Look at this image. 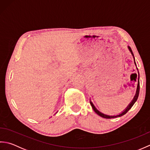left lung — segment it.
<instances>
[{
    "mask_svg": "<svg viewBox=\"0 0 150 150\" xmlns=\"http://www.w3.org/2000/svg\"><path fill=\"white\" fill-rule=\"evenodd\" d=\"M128 48L129 51V52L131 53V54L132 55L133 57V59H134V63H135V65L136 66V68L137 69V71H138V75H139V78H138V84H137V90H136V93H135V95L134 97H133V98L132 99V100L130 102V103L128 105V106H127L125 109H124L122 112L120 113L119 114H117V115H107V114H105L103 112H101V111H100L98 110L97 109V108L95 106V105L93 104V103H92L91 99H90V104L91 106L92 107V108H93V110H94V111L95 113H96L97 115H98L103 117V118H105V119H112V118H117V117H120L121 116L124 115H125L128 111L131 109L132 107L133 106V104H134L135 103V102L137 101V100L138 98V97H139V90H140V85H139V71H138V69L137 68V64H136V62H135V57H134V55H133V53L132 52V49L130 48V47L128 46Z\"/></svg>",
    "mask_w": 150,
    "mask_h": 150,
    "instance_id": "left-lung-1",
    "label": "left lung"
}]
</instances>
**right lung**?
Returning a JSON list of instances; mask_svg holds the SVG:
<instances>
[{
  "mask_svg": "<svg viewBox=\"0 0 150 150\" xmlns=\"http://www.w3.org/2000/svg\"><path fill=\"white\" fill-rule=\"evenodd\" d=\"M56 113H55V114H56Z\"/></svg>",
  "mask_w": 150,
  "mask_h": 150,
  "instance_id": "add662e5",
  "label": "right lung"
}]
</instances>
